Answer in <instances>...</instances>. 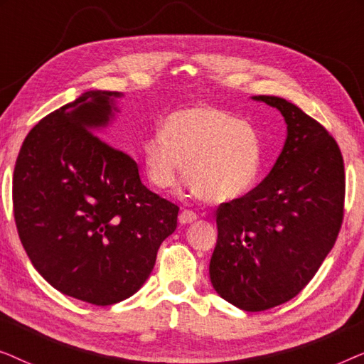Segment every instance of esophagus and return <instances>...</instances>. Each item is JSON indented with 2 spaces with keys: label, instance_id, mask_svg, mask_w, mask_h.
Returning <instances> with one entry per match:
<instances>
[{
  "label": "esophagus",
  "instance_id": "obj_1",
  "mask_svg": "<svg viewBox=\"0 0 364 364\" xmlns=\"http://www.w3.org/2000/svg\"><path fill=\"white\" fill-rule=\"evenodd\" d=\"M196 220H197V213L193 210H187V208L181 213V215H178V222L181 223H192Z\"/></svg>",
  "mask_w": 364,
  "mask_h": 364
}]
</instances>
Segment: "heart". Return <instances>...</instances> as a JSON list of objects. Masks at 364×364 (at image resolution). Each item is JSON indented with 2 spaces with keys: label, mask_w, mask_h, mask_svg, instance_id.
<instances>
[{
  "label": "heart",
  "mask_w": 364,
  "mask_h": 364,
  "mask_svg": "<svg viewBox=\"0 0 364 364\" xmlns=\"http://www.w3.org/2000/svg\"><path fill=\"white\" fill-rule=\"evenodd\" d=\"M147 177L159 188L176 187L182 172L207 202H228L250 191L262 164L257 129L225 109L191 106L168 114L162 132L142 142Z\"/></svg>",
  "instance_id": "obj_1"
}]
</instances>
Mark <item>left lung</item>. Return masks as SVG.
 Masks as SVG:
<instances>
[{
  "label": "left lung",
  "mask_w": 364,
  "mask_h": 364,
  "mask_svg": "<svg viewBox=\"0 0 364 364\" xmlns=\"http://www.w3.org/2000/svg\"><path fill=\"white\" fill-rule=\"evenodd\" d=\"M285 117L287 141L270 173L217 208L210 280L245 311L282 305L305 288L335 245L345 213V164L320 122L277 96H255Z\"/></svg>",
  "instance_id": "1"
}]
</instances>
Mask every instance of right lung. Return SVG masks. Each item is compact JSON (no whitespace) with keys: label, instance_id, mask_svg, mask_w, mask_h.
I'll use <instances>...</instances> for the list:
<instances>
[{"label":"right lung","instance_id":"right-lung-1","mask_svg":"<svg viewBox=\"0 0 364 364\" xmlns=\"http://www.w3.org/2000/svg\"><path fill=\"white\" fill-rule=\"evenodd\" d=\"M119 92L87 91L24 139L13 173L18 235L33 267L64 295L97 306L132 296L177 228L178 207L141 182L137 162L94 132Z\"/></svg>","mask_w":364,"mask_h":364}]
</instances>
